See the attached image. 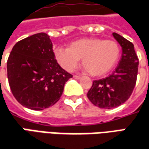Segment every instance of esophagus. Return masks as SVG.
Here are the masks:
<instances>
[{
  "label": "esophagus",
  "instance_id": "obj_1",
  "mask_svg": "<svg viewBox=\"0 0 149 149\" xmlns=\"http://www.w3.org/2000/svg\"><path fill=\"white\" fill-rule=\"evenodd\" d=\"M73 77H74L75 79H81V75H74Z\"/></svg>",
  "mask_w": 149,
  "mask_h": 149
}]
</instances>
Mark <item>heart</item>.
Returning a JSON list of instances; mask_svg holds the SVG:
<instances>
[{
    "instance_id": "b5f03b06",
    "label": "heart",
    "mask_w": 149,
    "mask_h": 149,
    "mask_svg": "<svg viewBox=\"0 0 149 149\" xmlns=\"http://www.w3.org/2000/svg\"><path fill=\"white\" fill-rule=\"evenodd\" d=\"M120 47L114 40L84 38L68 44V48L58 47L55 56L61 67L72 72L82 59V65L89 74L105 75L116 65L120 56Z\"/></svg>"
}]
</instances>
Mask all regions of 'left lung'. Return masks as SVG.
<instances>
[{
  "mask_svg": "<svg viewBox=\"0 0 149 149\" xmlns=\"http://www.w3.org/2000/svg\"><path fill=\"white\" fill-rule=\"evenodd\" d=\"M113 36L123 50L119 64L109 77L93 82L87 97L94 106L112 109L124 103L132 95L138 73L139 59L132 42L117 33Z\"/></svg>",
  "mask_w": 149,
  "mask_h": 149,
  "instance_id": "obj_1",
  "label": "left lung"
}]
</instances>
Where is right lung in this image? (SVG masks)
Returning <instances> with one entry per match:
<instances>
[{"label": "right lung", "instance_id": "right-lung-1", "mask_svg": "<svg viewBox=\"0 0 149 149\" xmlns=\"http://www.w3.org/2000/svg\"><path fill=\"white\" fill-rule=\"evenodd\" d=\"M7 77L21 105L42 111L60 100L64 84L72 75L57 63L49 36L38 33L13 46L7 60Z\"/></svg>", "mask_w": 149, "mask_h": 149}]
</instances>
